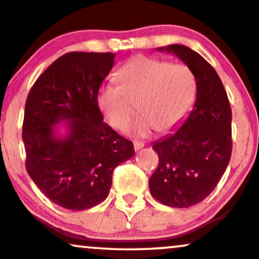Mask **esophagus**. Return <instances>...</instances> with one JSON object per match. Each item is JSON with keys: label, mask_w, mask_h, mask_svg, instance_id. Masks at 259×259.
Instances as JSON below:
<instances>
[{"label": "esophagus", "mask_w": 259, "mask_h": 259, "mask_svg": "<svg viewBox=\"0 0 259 259\" xmlns=\"http://www.w3.org/2000/svg\"><path fill=\"white\" fill-rule=\"evenodd\" d=\"M133 147H135L136 151H138V150H141L143 147H144V143H143V142H133Z\"/></svg>", "instance_id": "esophagus-1"}]
</instances>
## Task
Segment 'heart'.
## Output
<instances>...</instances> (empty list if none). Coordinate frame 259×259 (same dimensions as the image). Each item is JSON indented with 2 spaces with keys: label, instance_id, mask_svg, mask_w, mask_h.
<instances>
[{
  "label": "heart",
  "instance_id": "heart-1",
  "mask_svg": "<svg viewBox=\"0 0 259 259\" xmlns=\"http://www.w3.org/2000/svg\"><path fill=\"white\" fill-rule=\"evenodd\" d=\"M120 84L106 82L98 91V105L114 128L126 131L135 115L131 100L138 99L133 132L148 137L157 130L171 132L183 122L196 99L197 82L190 66L154 57L137 56L118 70Z\"/></svg>",
  "mask_w": 259,
  "mask_h": 259
}]
</instances>
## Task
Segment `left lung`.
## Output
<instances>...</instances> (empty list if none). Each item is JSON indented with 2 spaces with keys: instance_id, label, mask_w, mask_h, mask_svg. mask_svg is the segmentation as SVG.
Returning a JSON list of instances; mask_svg holds the SVG:
<instances>
[{
  "instance_id": "obj_1",
  "label": "left lung",
  "mask_w": 259,
  "mask_h": 259,
  "mask_svg": "<svg viewBox=\"0 0 259 259\" xmlns=\"http://www.w3.org/2000/svg\"><path fill=\"white\" fill-rule=\"evenodd\" d=\"M176 54L195 74V104L177 132L155 142L159 165L149 179L153 197L169 207L203 201L217 187L232 156V109L220 76L187 46L160 47Z\"/></svg>"
}]
</instances>
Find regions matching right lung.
<instances>
[{"label": "right lung", "mask_w": 259, "mask_h": 259, "mask_svg": "<svg viewBox=\"0 0 259 259\" xmlns=\"http://www.w3.org/2000/svg\"><path fill=\"white\" fill-rule=\"evenodd\" d=\"M114 59V53L64 54L36 80L26 98V171L60 207L83 211L104 201L114 169L135 155L132 142L103 122L98 106V91ZM62 120L68 135L59 139L53 126Z\"/></svg>", "instance_id": "right-lung-1"}]
</instances>
